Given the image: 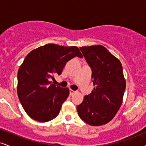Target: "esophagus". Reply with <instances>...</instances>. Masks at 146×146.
<instances>
[{
	"mask_svg": "<svg viewBox=\"0 0 146 146\" xmlns=\"http://www.w3.org/2000/svg\"><path fill=\"white\" fill-rule=\"evenodd\" d=\"M75 93V90H71V89H70V90H69V94H70V95H73V94H74Z\"/></svg>",
	"mask_w": 146,
	"mask_h": 146,
	"instance_id": "obj_1",
	"label": "esophagus"
}]
</instances>
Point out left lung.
Segmentation results:
<instances>
[{
	"label": "left lung",
	"mask_w": 146,
	"mask_h": 146,
	"mask_svg": "<svg viewBox=\"0 0 146 146\" xmlns=\"http://www.w3.org/2000/svg\"><path fill=\"white\" fill-rule=\"evenodd\" d=\"M91 68L95 87L77 106L79 116L90 125L111 121L122 104L125 81L120 61L102 45L80 48Z\"/></svg>",
	"instance_id": "obj_1"
}]
</instances>
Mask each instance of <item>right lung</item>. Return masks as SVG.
I'll return each instance as SVG.
<instances>
[{
	"label": "right lung",
	"mask_w": 146,
	"mask_h": 146,
	"mask_svg": "<svg viewBox=\"0 0 146 146\" xmlns=\"http://www.w3.org/2000/svg\"><path fill=\"white\" fill-rule=\"evenodd\" d=\"M76 56L82 58L77 46L47 44L25 58L18 72V96L33 119L46 122L58 116L69 89L53 84L51 80L61 74L66 62Z\"/></svg>",
	"instance_id": "obj_1"
}]
</instances>
